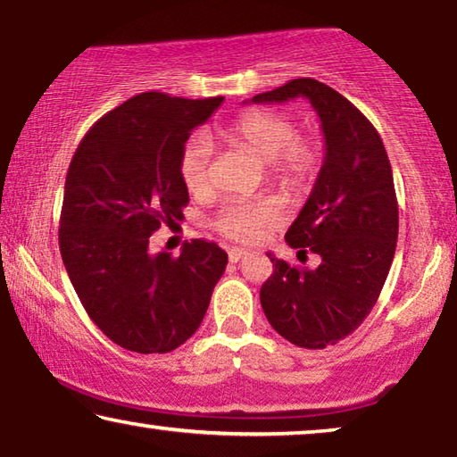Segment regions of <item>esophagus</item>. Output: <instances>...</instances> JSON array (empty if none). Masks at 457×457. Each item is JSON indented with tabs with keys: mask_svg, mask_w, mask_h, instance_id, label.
<instances>
[{
	"mask_svg": "<svg viewBox=\"0 0 457 457\" xmlns=\"http://www.w3.org/2000/svg\"><path fill=\"white\" fill-rule=\"evenodd\" d=\"M245 249H241V247H233V249H228V260L230 262H239V260H243L245 258Z\"/></svg>",
	"mask_w": 457,
	"mask_h": 457,
	"instance_id": "34e87169",
	"label": "esophagus"
}]
</instances>
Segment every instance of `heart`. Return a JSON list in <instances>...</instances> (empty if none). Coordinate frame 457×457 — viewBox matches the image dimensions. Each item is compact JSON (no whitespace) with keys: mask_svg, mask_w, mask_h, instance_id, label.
<instances>
[{"mask_svg":"<svg viewBox=\"0 0 457 457\" xmlns=\"http://www.w3.org/2000/svg\"><path fill=\"white\" fill-rule=\"evenodd\" d=\"M233 145L245 149L268 164V172L280 187L303 191L316 179L320 149L312 139L299 137L295 120L285 112L249 110L220 130ZM180 177L193 195H205L212 187V145L204 135H193L180 154ZM283 212L272 199L260 202H228L214 216L218 233L228 239L253 243L278 227Z\"/></svg>","mask_w":457,"mask_h":457,"instance_id":"obj_1","label":"heart"}]
</instances>
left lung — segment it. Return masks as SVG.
Masks as SVG:
<instances>
[{"mask_svg":"<svg viewBox=\"0 0 457 457\" xmlns=\"http://www.w3.org/2000/svg\"><path fill=\"white\" fill-rule=\"evenodd\" d=\"M297 97L308 99L320 118L324 162L285 241L322 262L310 270L268 253L274 272L262 285L260 302L280 337L324 349L352 335L383 291L397 245V197L383 139L341 93L316 79H293L252 104Z\"/></svg>","mask_w":457,"mask_h":457,"instance_id":"1","label":"left lung"}]
</instances>
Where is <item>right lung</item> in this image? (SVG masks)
Listing matches in <instances>:
<instances>
[{
  "label": "right lung",
  "instance_id": "right-lung-1",
  "mask_svg": "<svg viewBox=\"0 0 457 457\" xmlns=\"http://www.w3.org/2000/svg\"><path fill=\"white\" fill-rule=\"evenodd\" d=\"M224 97L139 93L89 129L72 155L60 216V252L87 314L137 353H166L202 324L228 255L193 239L180 255L149 253L162 222L183 218L189 191L180 154Z\"/></svg>",
  "mask_w": 457,
  "mask_h": 457
}]
</instances>
